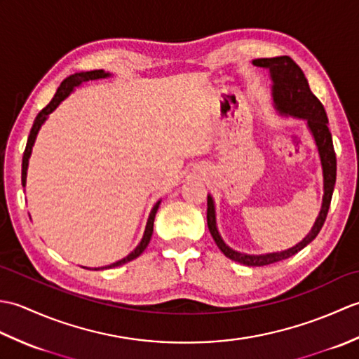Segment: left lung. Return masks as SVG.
<instances>
[{
	"label": "left lung",
	"instance_id": "left-lung-1",
	"mask_svg": "<svg viewBox=\"0 0 359 359\" xmlns=\"http://www.w3.org/2000/svg\"><path fill=\"white\" fill-rule=\"evenodd\" d=\"M253 65L259 67H265L270 71V77L273 81L271 93H273V102L274 108L280 114V116H292L296 118H302L307 121V126L310 129L311 135H313L315 143L318 147L319 158H321L323 166V175H324V196H323V207L319 211V216L316 217V222L311 228L310 233L304 238L299 243L294 247L278 251V253H266V255H245L241 251H236L230 248L224 242L222 236L219 234L217 224H216V208L215 201L208 194V210H207V224L208 230L215 239L216 245L222 253L230 257L231 261L239 262L248 266H262L270 265L274 262L284 261V259L292 257L297 251H301L304 247L313 241L318 233L325 222L327 212L330 208L334 182H337V154H334L332 133L329 129V118L323 103L318 100L316 95L311 93L309 81L304 75L302 69L297 66L292 58L284 57H274V58H257L253 60Z\"/></svg>",
	"mask_w": 359,
	"mask_h": 359
}]
</instances>
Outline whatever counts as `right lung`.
Returning a JSON list of instances; mask_svg holds the SVG:
<instances>
[{"instance_id": "1", "label": "right lung", "mask_w": 359, "mask_h": 359, "mask_svg": "<svg viewBox=\"0 0 359 359\" xmlns=\"http://www.w3.org/2000/svg\"><path fill=\"white\" fill-rule=\"evenodd\" d=\"M109 72H104L103 69H97V71H89V72H77L71 75V77H67L62 81V85H60V88L57 89L55 95H53L52 100L49 102V104L46 106V108H43L40 112H38V116L35 117L34 120V125H32V129H30V134H29V139H27V143H26V149H25V154H22V165H21V184L22 187H26V177H27V166H29V157H30V152H32V147L35 143V139H36V134L38 131H40L41 125L46 121V118H48L49 114L52 111L57 109V106L62 103L65 98L69 95L74 88L80 86L81 83H86V81H90V80H98V79H106L109 77ZM158 205H160V201L152 207L151 212H149V217H148V222H147V228H144V233H143V238L140 241L139 245H137L131 253H129L126 257L120 259V261L114 262L111 265H106V266H100V269H94V270H104V269H114V266H120L123 265L126 262H131L133 259L139 257L144 248L148 247V243L151 241V236H152V228H154V217H156V212L158 210ZM86 269V266H85Z\"/></svg>"}]
</instances>
